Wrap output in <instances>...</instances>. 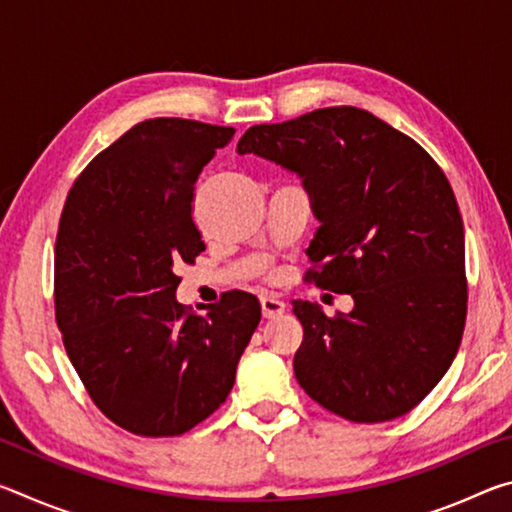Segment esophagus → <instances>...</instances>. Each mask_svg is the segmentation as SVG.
Segmentation results:
<instances>
[{
	"mask_svg": "<svg viewBox=\"0 0 512 512\" xmlns=\"http://www.w3.org/2000/svg\"><path fill=\"white\" fill-rule=\"evenodd\" d=\"M259 305H262L264 318H277L284 314V309H287V305H284V302L275 296H264L262 300H259Z\"/></svg>",
	"mask_w": 512,
	"mask_h": 512,
	"instance_id": "obj_1",
	"label": "esophagus"
}]
</instances>
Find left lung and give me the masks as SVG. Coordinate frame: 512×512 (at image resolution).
Instances as JSON below:
<instances>
[{
	"instance_id": "1",
	"label": "left lung",
	"mask_w": 512,
	"mask_h": 512,
	"mask_svg": "<svg viewBox=\"0 0 512 512\" xmlns=\"http://www.w3.org/2000/svg\"><path fill=\"white\" fill-rule=\"evenodd\" d=\"M237 153L302 180L320 223L311 280L354 300L334 318L293 300L305 329L298 384L352 422L409 413L452 366L465 327V232L445 173L418 142L352 106L248 128Z\"/></svg>"
}]
</instances>
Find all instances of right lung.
I'll return each mask as SVG.
<instances>
[{
    "label": "right lung",
    "mask_w": 512,
    "mask_h": 512,
    "mask_svg": "<svg viewBox=\"0 0 512 512\" xmlns=\"http://www.w3.org/2000/svg\"><path fill=\"white\" fill-rule=\"evenodd\" d=\"M232 135L146 119L85 167L60 214L54 291L67 357L101 413L137 436H180L219 409L262 318L244 291L203 316L176 300L173 268L205 250L194 183Z\"/></svg>",
    "instance_id": "obj_1"
}]
</instances>
